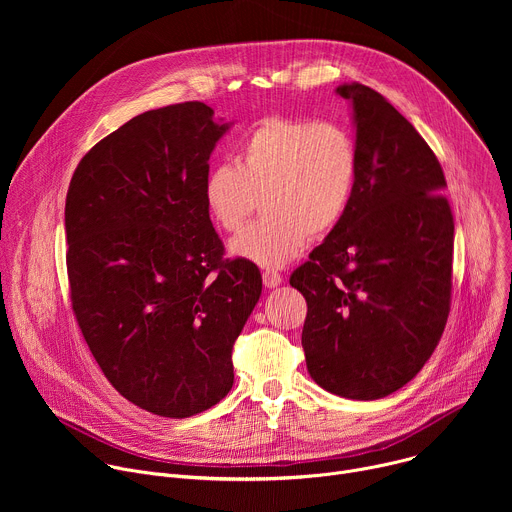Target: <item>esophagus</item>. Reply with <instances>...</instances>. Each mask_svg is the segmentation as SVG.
<instances>
[{
	"instance_id": "34e87169",
	"label": "esophagus",
	"mask_w": 512,
	"mask_h": 512,
	"mask_svg": "<svg viewBox=\"0 0 512 512\" xmlns=\"http://www.w3.org/2000/svg\"><path fill=\"white\" fill-rule=\"evenodd\" d=\"M281 281H283V277H281V273H277L275 269H265V271H263V283H265V287H277Z\"/></svg>"
}]
</instances>
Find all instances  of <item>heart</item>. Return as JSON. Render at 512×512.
Instances as JSON below:
<instances>
[{"mask_svg":"<svg viewBox=\"0 0 512 512\" xmlns=\"http://www.w3.org/2000/svg\"><path fill=\"white\" fill-rule=\"evenodd\" d=\"M358 174L352 135L338 123L263 117L239 141L235 164H216L202 186L214 225L233 233L263 200L257 223L229 245L261 267L296 259L310 237L328 235L348 210Z\"/></svg>","mask_w":512,"mask_h":512,"instance_id":"obj_1","label":"heart"}]
</instances>
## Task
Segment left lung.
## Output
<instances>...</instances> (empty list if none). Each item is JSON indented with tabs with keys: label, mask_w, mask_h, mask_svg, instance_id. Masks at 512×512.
Here are the masks:
<instances>
[{
	"label": "left lung",
	"mask_w": 512,
	"mask_h": 512,
	"mask_svg": "<svg viewBox=\"0 0 512 512\" xmlns=\"http://www.w3.org/2000/svg\"><path fill=\"white\" fill-rule=\"evenodd\" d=\"M356 125L358 174L342 221L289 277L308 316L302 346L326 391L373 401L427 362L452 302L454 216L444 170L377 91L340 85Z\"/></svg>",
	"instance_id": "8db88e82"
}]
</instances>
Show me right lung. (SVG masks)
<instances>
[{
    "instance_id": "right-lung-1",
    "label": "right lung",
    "mask_w": 512,
    "mask_h": 512,
    "mask_svg": "<svg viewBox=\"0 0 512 512\" xmlns=\"http://www.w3.org/2000/svg\"><path fill=\"white\" fill-rule=\"evenodd\" d=\"M188 101L145 111L79 162L66 206L72 312L109 383L133 405L184 419L233 387V344L261 273L225 259L202 186L229 123Z\"/></svg>"
}]
</instances>
